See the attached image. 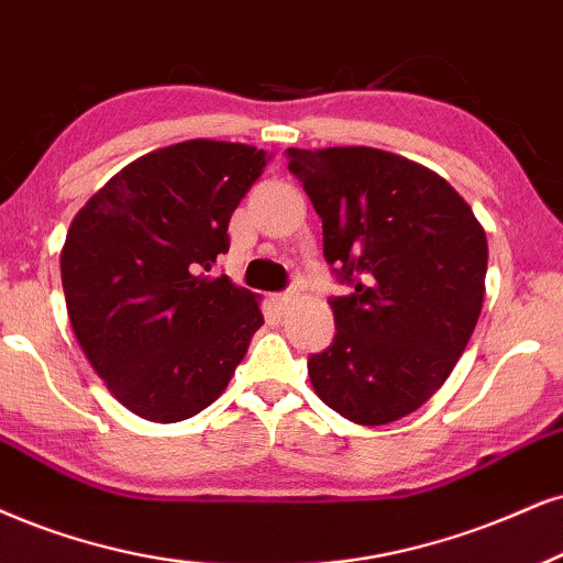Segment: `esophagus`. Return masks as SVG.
Masks as SVG:
<instances>
[{"mask_svg": "<svg viewBox=\"0 0 563 563\" xmlns=\"http://www.w3.org/2000/svg\"><path fill=\"white\" fill-rule=\"evenodd\" d=\"M271 300H274V305L279 310H287L289 305H292V300H295V292H282V295H274L271 297Z\"/></svg>", "mask_w": 563, "mask_h": 563, "instance_id": "1", "label": "esophagus"}]
</instances>
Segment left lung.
Masks as SVG:
<instances>
[{
	"label": "left lung",
	"mask_w": 563,
	"mask_h": 563,
	"mask_svg": "<svg viewBox=\"0 0 563 563\" xmlns=\"http://www.w3.org/2000/svg\"><path fill=\"white\" fill-rule=\"evenodd\" d=\"M323 221V255L355 287L331 300L336 336L308 360L323 405L386 426L426 405L460 363L485 297L488 240L441 175L367 145L287 148Z\"/></svg>",
	"instance_id": "1"
}]
</instances>
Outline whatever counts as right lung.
<instances>
[{"mask_svg": "<svg viewBox=\"0 0 563 563\" xmlns=\"http://www.w3.org/2000/svg\"><path fill=\"white\" fill-rule=\"evenodd\" d=\"M268 162L245 143L166 145L75 213L59 255L69 323L96 376L137 418L179 422L217 401L263 325L258 295L211 268Z\"/></svg>", "mask_w": 563, "mask_h": 563, "instance_id": "right-lung-1", "label": "right lung"}]
</instances>
